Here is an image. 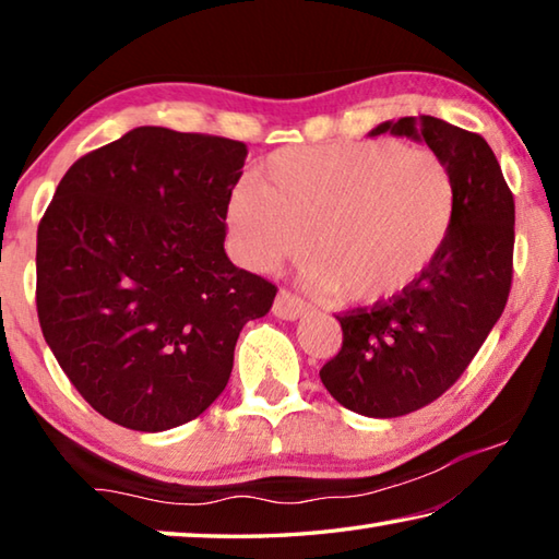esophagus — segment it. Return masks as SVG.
I'll use <instances>...</instances> for the list:
<instances>
[{
  "instance_id": "1",
  "label": "esophagus",
  "mask_w": 559,
  "mask_h": 559,
  "mask_svg": "<svg viewBox=\"0 0 559 559\" xmlns=\"http://www.w3.org/2000/svg\"><path fill=\"white\" fill-rule=\"evenodd\" d=\"M302 313H308V306L298 296H293L288 290H278L276 300H273V316L281 320H296Z\"/></svg>"
}]
</instances>
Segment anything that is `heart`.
<instances>
[{"label": "heart", "instance_id": "heart-1", "mask_svg": "<svg viewBox=\"0 0 559 559\" xmlns=\"http://www.w3.org/2000/svg\"><path fill=\"white\" fill-rule=\"evenodd\" d=\"M456 177L429 147L340 140L271 153L226 204L231 249L273 271L306 246L308 283L345 306H382L439 261L456 222Z\"/></svg>", "mask_w": 559, "mask_h": 559}]
</instances>
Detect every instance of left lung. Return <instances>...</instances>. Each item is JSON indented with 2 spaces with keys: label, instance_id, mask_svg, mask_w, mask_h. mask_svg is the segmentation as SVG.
Returning a JSON list of instances; mask_svg holds the SVG:
<instances>
[{
  "label": "left lung",
  "instance_id": "obj_1",
  "mask_svg": "<svg viewBox=\"0 0 559 559\" xmlns=\"http://www.w3.org/2000/svg\"><path fill=\"white\" fill-rule=\"evenodd\" d=\"M424 140L456 177V222L447 249L416 286L390 302L335 316L343 347L323 365L325 390L349 412L392 419L449 390L503 313L513 283L515 202L478 132L419 116L370 135Z\"/></svg>",
  "mask_w": 559,
  "mask_h": 559
}]
</instances>
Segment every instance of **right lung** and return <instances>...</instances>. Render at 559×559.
Returning <instances> with one entry per match:
<instances>
[{
    "label": "right lung",
    "instance_id": "1",
    "mask_svg": "<svg viewBox=\"0 0 559 559\" xmlns=\"http://www.w3.org/2000/svg\"><path fill=\"white\" fill-rule=\"evenodd\" d=\"M239 140L143 126L75 159L36 231V310L106 419L175 429L224 392L234 347L276 298L224 251Z\"/></svg>",
    "mask_w": 559,
    "mask_h": 559
}]
</instances>
